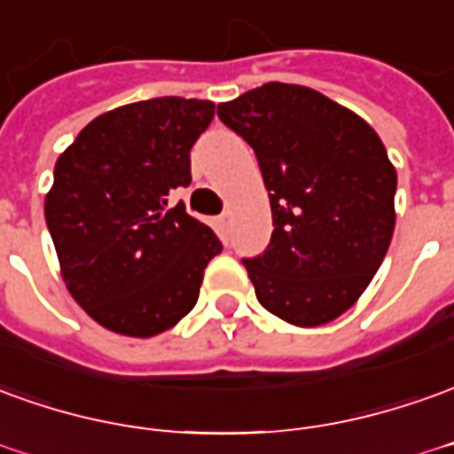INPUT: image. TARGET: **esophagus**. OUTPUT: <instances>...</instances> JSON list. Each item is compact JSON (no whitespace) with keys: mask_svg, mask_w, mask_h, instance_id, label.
I'll return each mask as SVG.
<instances>
[{"mask_svg":"<svg viewBox=\"0 0 454 454\" xmlns=\"http://www.w3.org/2000/svg\"><path fill=\"white\" fill-rule=\"evenodd\" d=\"M216 226L223 231V233H228V228H231V214H221V216L216 218Z\"/></svg>","mask_w":454,"mask_h":454,"instance_id":"34e87169","label":"esophagus"}]
</instances>
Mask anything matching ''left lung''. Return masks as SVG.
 I'll return each mask as SVG.
<instances>
[{"instance_id":"left-lung-1","label":"left lung","mask_w":454,"mask_h":454,"mask_svg":"<svg viewBox=\"0 0 454 454\" xmlns=\"http://www.w3.org/2000/svg\"><path fill=\"white\" fill-rule=\"evenodd\" d=\"M218 117L253 147L270 196V243L243 258L258 302L297 326L337 319L391 246L395 169L381 137L304 85L265 83Z\"/></svg>"}]
</instances>
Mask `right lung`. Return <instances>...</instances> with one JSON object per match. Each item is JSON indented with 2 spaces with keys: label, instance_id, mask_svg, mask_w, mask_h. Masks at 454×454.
Returning <instances> with one entry per match:
<instances>
[{
  "label": "right lung",
  "instance_id": "add662e5",
  "mask_svg": "<svg viewBox=\"0 0 454 454\" xmlns=\"http://www.w3.org/2000/svg\"><path fill=\"white\" fill-rule=\"evenodd\" d=\"M214 110L176 95L115 107L56 161L46 226L68 293L106 329L154 337L194 309L223 246L169 199L192 184L189 152Z\"/></svg>",
  "mask_w": 454,
  "mask_h": 454
}]
</instances>
